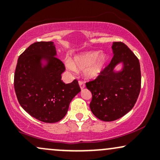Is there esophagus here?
Returning <instances> with one entry per match:
<instances>
[{"label":"esophagus","mask_w":160,"mask_h":160,"mask_svg":"<svg viewBox=\"0 0 160 160\" xmlns=\"http://www.w3.org/2000/svg\"><path fill=\"white\" fill-rule=\"evenodd\" d=\"M79 85L80 86V89H82L83 88H85V83L82 80H79Z\"/></svg>","instance_id":"34e87169"}]
</instances>
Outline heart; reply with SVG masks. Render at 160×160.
Returning a JSON list of instances; mask_svg holds the SVG:
<instances>
[{"label": "heart", "instance_id": "1", "mask_svg": "<svg viewBox=\"0 0 160 160\" xmlns=\"http://www.w3.org/2000/svg\"><path fill=\"white\" fill-rule=\"evenodd\" d=\"M107 56L104 53L98 54V51H91L74 57V62L67 60L65 65L71 71L83 70L88 78H95L102 72L107 62Z\"/></svg>", "mask_w": 160, "mask_h": 160}]
</instances>
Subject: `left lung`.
<instances>
[{
  "instance_id": "obj_1",
  "label": "left lung",
  "mask_w": 160,
  "mask_h": 160,
  "mask_svg": "<svg viewBox=\"0 0 160 160\" xmlns=\"http://www.w3.org/2000/svg\"><path fill=\"white\" fill-rule=\"evenodd\" d=\"M113 56L111 62L95 80L86 82L91 91L89 107L99 120L113 121L132 109L141 90V75L138 58L122 42H113ZM123 62L124 68L114 73L113 68Z\"/></svg>"
}]
</instances>
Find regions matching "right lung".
<instances>
[{
  "label": "right lung",
  "instance_id": "obj_1",
  "mask_svg": "<svg viewBox=\"0 0 160 160\" xmlns=\"http://www.w3.org/2000/svg\"><path fill=\"white\" fill-rule=\"evenodd\" d=\"M56 54L53 42H35L19 56L14 74L20 105L32 117L49 123L65 117L70 102L81 90L78 80L68 84L62 81L65 67ZM41 58L49 62L44 68L40 64Z\"/></svg>",
  "mask_w": 160,
  "mask_h": 160
}]
</instances>
